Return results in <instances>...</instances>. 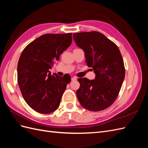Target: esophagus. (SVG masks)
Listing matches in <instances>:
<instances>
[{
	"label": "esophagus",
	"mask_w": 148,
	"mask_h": 148,
	"mask_svg": "<svg viewBox=\"0 0 148 148\" xmlns=\"http://www.w3.org/2000/svg\"><path fill=\"white\" fill-rule=\"evenodd\" d=\"M77 79V78L76 77H72L71 78V81H76Z\"/></svg>",
	"instance_id": "34e87169"
}]
</instances>
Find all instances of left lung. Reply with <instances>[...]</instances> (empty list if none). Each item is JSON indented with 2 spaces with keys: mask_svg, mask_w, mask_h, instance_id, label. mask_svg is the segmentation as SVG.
<instances>
[{
  "mask_svg": "<svg viewBox=\"0 0 148 148\" xmlns=\"http://www.w3.org/2000/svg\"><path fill=\"white\" fill-rule=\"evenodd\" d=\"M77 46L83 49L86 64L96 77L89 80L80 78L78 99L84 109L97 112L113 104L125 78L124 63L119 47L97 31L73 34Z\"/></svg>",
  "mask_w": 148,
  "mask_h": 148,
  "instance_id": "8db88e82",
  "label": "left lung"
}]
</instances>
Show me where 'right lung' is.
<instances>
[{
  "mask_svg": "<svg viewBox=\"0 0 148 148\" xmlns=\"http://www.w3.org/2000/svg\"><path fill=\"white\" fill-rule=\"evenodd\" d=\"M71 33L46 34L29 43L18 63L17 79L26 102L41 114H50L59 107L70 76L51 75L60 55L72 41Z\"/></svg>",
  "mask_w": 148,
  "mask_h": 148,
  "instance_id": "obj_1",
  "label": "right lung"
}]
</instances>
